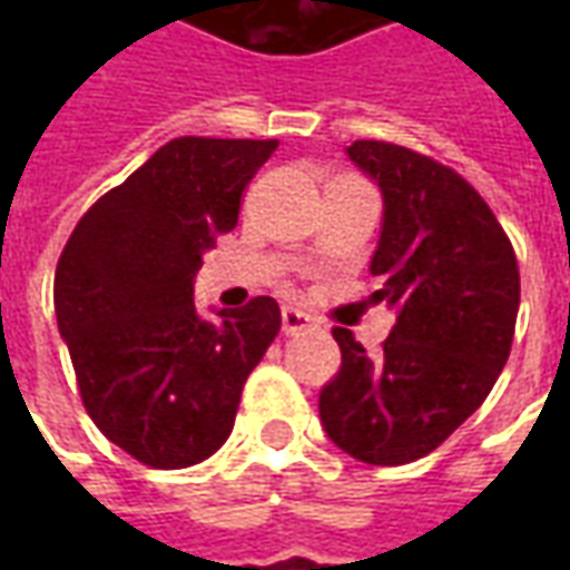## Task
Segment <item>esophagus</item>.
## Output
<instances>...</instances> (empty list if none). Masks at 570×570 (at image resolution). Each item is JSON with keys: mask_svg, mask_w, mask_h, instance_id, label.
I'll return each mask as SVG.
<instances>
[{"mask_svg": "<svg viewBox=\"0 0 570 570\" xmlns=\"http://www.w3.org/2000/svg\"><path fill=\"white\" fill-rule=\"evenodd\" d=\"M281 326H284L286 335H296V333H305V330H311L314 323H311L308 314H302L298 308H284L281 311Z\"/></svg>", "mask_w": 570, "mask_h": 570, "instance_id": "esophagus-1", "label": "esophagus"}]
</instances>
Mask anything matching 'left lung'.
Listing matches in <instances>:
<instances>
[{"mask_svg":"<svg viewBox=\"0 0 570 570\" xmlns=\"http://www.w3.org/2000/svg\"><path fill=\"white\" fill-rule=\"evenodd\" d=\"M347 155L384 195L370 302L391 305L396 323L379 354L335 326L342 370L321 391V421L351 458L396 466L485 403L513 345L519 265L489 204L452 167L382 140Z\"/></svg>","mask_w":570,"mask_h":570,"instance_id":"left-lung-1","label":"left lung"}]
</instances>
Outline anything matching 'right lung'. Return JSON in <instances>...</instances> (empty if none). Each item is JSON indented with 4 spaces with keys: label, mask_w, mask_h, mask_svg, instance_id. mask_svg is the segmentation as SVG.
Here are the masks:
<instances>
[{
    "label": "right lung",
    "mask_w": 570,
    "mask_h": 570,
    "mask_svg": "<svg viewBox=\"0 0 570 570\" xmlns=\"http://www.w3.org/2000/svg\"><path fill=\"white\" fill-rule=\"evenodd\" d=\"M277 140L176 137L91 204L55 274V311L81 403L106 440L155 470L210 458L247 375L281 333L272 296L204 321L191 281L232 232Z\"/></svg>",
    "instance_id": "add662e5"
}]
</instances>
